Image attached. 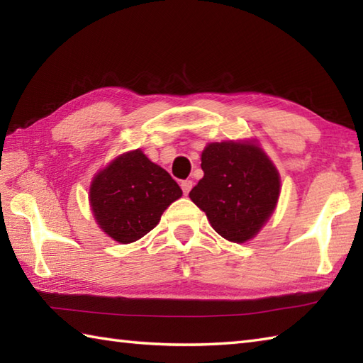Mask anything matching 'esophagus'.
<instances>
[{
	"label": "esophagus",
	"instance_id": "esophagus-1",
	"mask_svg": "<svg viewBox=\"0 0 363 363\" xmlns=\"http://www.w3.org/2000/svg\"><path fill=\"white\" fill-rule=\"evenodd\" d=\"M181 187H182L184 195H189V191L191 190V187H194V182H191V181H182L181 182Z\"/></svg>",
	"mask_w": 363,
	"mask_h": 363
}]
</instances>
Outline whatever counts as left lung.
I'll use <instances>...</instances> for the list:
<instances>
[{"label":"left lung","mask_w":363,"mask_h":363,"mask_svg":"<svg viewBox=\"0 0 363 363\" xmlns=\"http://www.w3.org/2000/svg\"><path fill=\"white\" fill-rule=\"evenodd\" d=\"M204 177L190 199L206 212L212 228L234 243L256 235L272 217L281 194L273 162L254 142H215L201 154Z\"/></svg>","instance_id":"1"}]
</instances>
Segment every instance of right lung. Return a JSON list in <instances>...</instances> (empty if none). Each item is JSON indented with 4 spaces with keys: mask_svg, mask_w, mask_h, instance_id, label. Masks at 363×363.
I'll return each instance as SVG.
<instances>
[{
    "mask_svg": "<svg viewBox=\"0 0 363 363\" xmlns=\"http://www.w3.org/2000/svg\"><path fill=\"white\" fill-rule=\"evenodd\" d=\"M182 190L164 168L140 150L121 154L91 181L90 206L104 233L118 243H133L157 226Z\"/></svg>",
    "mask_w": 363,
    "mask_h": 363,
    "instance_id": "1",
    "label": "right lung"
}]
</instances>
